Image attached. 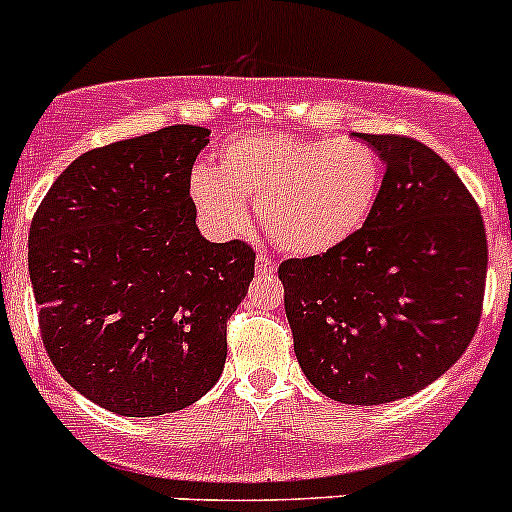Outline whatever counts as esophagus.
Here are the masks:
<instances>
[{"label": "esophagus", "instance_id": "34e87169", "mask_svg": "<svg viewBox=\"0 0 512 512\" xmlns=\"http://www.w3.org/2000/svg\"><path fill=\"white\" fill-rule=\"evenodd\" d=\"M255 267H257V275H262V277L272 275V272L277 270L275 262H272L270 257H265V255H257V265Z\"/></svg>", "mask_w": 512, "mask_h": 512}]
</instances>
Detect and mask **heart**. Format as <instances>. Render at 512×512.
Returning <instances> with one entry per match:
<instances>
[{
	"label": "heart",
	"instance_id": "heart-1",
	"mask_svg": "<svg viewBox=\"0 0 512 512\" xmlns=\"http://www.w3.org/2000/svg\"><path fill=\"white\" fill-rule=\"evenodd\" d=\"M380 185V160L365 142L257 132L227 140L215 155V172H192L190 197L220 235L245 230L247 205H257L262 230L277 247L322 255L360 232Z\"/></svg>",
	"mask_w": 512,
	"mask_h": 512
}]
</instances>
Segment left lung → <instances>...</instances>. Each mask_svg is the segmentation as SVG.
Segmentation results:
<instances>
[{"label":"left lung","mask_w":512,"mask_h":512,"mask_svg":"<svg viewBox=\"0 0 512 512\" xmlns=\"http://www.w3.org/2000/svg\"><path fill=\"white\" fill-rule=\"evenodd\" d=\"M385 162L345 245L285 260V312L307 380L345 405L410 398L458 362L483 310L488 240L453 167L413 137L355 135Z\"/></svg>","instance_id":"left-lung-1"}]
</instances>
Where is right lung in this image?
Masks as SVG:
<instances>
[{
  "label": "right lung",
  "mask_w": 512,
  "mask_h": 512,
  "mask_svg": "<svg viewBox=\"0 0 512 512\" xmlns=\"http://www.w3.org/2000/svg\"><path fill=\"white\" fill-rule=\"evenodd\" d=\"M210 130L175 124L84 152L29 227L39 330L59 375L109 413L190 408L220 380L255 277L240 240L197 230L190 175Z\"/></svg>",
  "instance_id": "right-lung-1"
}]
</instances>
